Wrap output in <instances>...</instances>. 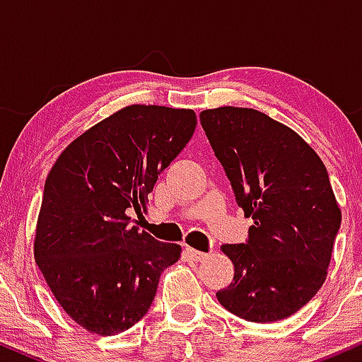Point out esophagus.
Masks as SVG:
<instances>
[{"mask_svg": "<svg viewBox=\"0 0 362 362\" xmlns=\"http://www.w3.org/2000/svg\"><path fill=\"white\" fill-rule=\"evenodd\" d=\"M187 255L190 257V260H194V262H201V260H204V259H206L207 253H204V252H199V250H195V248L187 247Z\"/></svg>", "mask_w": 362, "mask_h": 362, "instance_id": "obj_1", "label": "esophagus"}]
</instances>
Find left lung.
Returning a JSON list of instances; mask_svg holds the SVG:
<instances>
[{"mask_svg":"<svg viewBox=\"0 0 362 362\" xmlns=\"http://www.w3.org/2000/svg\"><path fill=\"white\" fill-rule=\"evenodd\" d=\"M199 117L236 202L253 219L247 243L221 247L235 277L218 301L248 322L288 318L325 282L342 221L325 165L264 112L218 107Z\"/></svg>","mask_w":362,"mask_h":362,"instance_id":"left-lung-1","label":"left lung"}]
</instances>
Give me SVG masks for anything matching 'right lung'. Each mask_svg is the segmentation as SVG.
<instances>
[{
	"instance_id": "add662e5",
	"label": "right lung",
	"mask_w": 362,
	"mask_h": 362,
	"mask_svg": "<svg viewBox=\"0 0 362 362\" xmlns=\"http://www.w3.org/2000/svg\"><path fill=\"white\" fill-rule=\"evenodd\" d=\"M190 109L129 105L69 144L49 172L34 255L62 310L98 335H115L146 315L161 272L180 245L131 226L158 175L192 138Z\"/></svg>"
}]
</instances>
